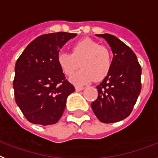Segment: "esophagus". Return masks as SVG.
Returning <instances> with one entry per match:
<instances>
[{
	"label": "esophagus",
	"instance_id": "1",
	"mask_svg": "<svg viewBox=\"0 0 158 158\" xmlns=\"http://www.w3.org/2000/svg\"><path fill=\"white\" fill-rule=\"evenodd\" d=\"M84 90V87L83 86H76V90L77 91H81V90Z\"/></svg>",
	"mask_w": 158,
	"mask_h": 158
}]
</instances>
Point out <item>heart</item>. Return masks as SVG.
Returning a JSON list of instances; mask_svg holds the SVG:
<instances>
[{
  "mask_svg": "<svg viewBox=\"0 0 158 158\" xmlns=\"http://www.w3.org/2000/svg\"><path fill=\"white\" fill-rule=\"evenodd\" d=\"M57 62L61 71L67 76L72 75L80 62L81 69L69 79L76 85H85L94 80L101 81L107 77L111 68V57L108 49L88 38L75 43L71 53L58 52Z\"/></svg>",
  "mask_w": 158,
  "mask_h": 158,
  "instance_id": "1",
  "label": "heart"
}]
</instances>
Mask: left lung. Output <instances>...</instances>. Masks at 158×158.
Listing matches in <instances>:
<instances>
[{
  "instance_id": "left-lung-1",
  "label": "left lung",
  "mask_w": 158,
  "mask_h": 158,
  "mask_svg": "<svg viewBox=\"0 0 158 158\" xmlns=\"http://www.w3.org/2000/svg\"><path fill=\"white\" fill-rule=\"evenodd\" d=\"M113 52L110 73L96 86L98 97L91 108L102 123H115L130 114L141 91L142 69L133 50L114 35H96Z\"/></svg>"
}]
</instances>
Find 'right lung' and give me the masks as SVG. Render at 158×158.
I'll return each instance as SVG.
<instances>
[{
  "label": "right lung",
  "instance_id": "right-lung-1",
  "mask_svg": "<svg viewBox=\"0 0 158 158\" xmlns=\"http://www.w3.org/2000/svg\"><path fill=\"white\" fill-rule=\"evenodd\" d=\"M77 34L52 33L39 36L19 56L15 67V102L30 123L54 124L62 117L67 98L75 87L59 68L57 56Z\"/></svg>",
  "mask_w": 158,
  "mask_h": 158
}]
</instances>
